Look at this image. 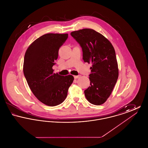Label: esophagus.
Wrapping results in <instances>:
<instances>
[{"label":"esophagus","mask_w":148,"mask_h":148,"mask_svg":"<svg viewBox=\"0 0 148 148\" xmlns=\"http://www.w3.org/2000/svg\"><path fill=\"white\" fill-rule=\"evenodd\" d=\"M74 77V79H77V78L80 77V75H75Z\"/></svg>","instance_id":"1"}]
</instances>
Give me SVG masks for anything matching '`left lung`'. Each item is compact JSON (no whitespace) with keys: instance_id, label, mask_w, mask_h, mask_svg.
<instances>
[{"instance_id":"obj_1","label":"left lung","mask_w":148,"mask_h":148,"mask_svg":"<svg viewBox=\"0 0 148 148\" xmlns=\"http://www.w3.org/2000/svg\"><path fill=\"white\" fill-rule=\"evenodd\" d=\"M83 51L85 63L92 64L90 86L85 96L92 104L99 106L109 97L118 78V66L114 48L106 38L91 29L71 33Z\"/></svg>"}]
</instances>
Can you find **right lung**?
<instances>
[{"instance_id": "right-lung-1", "label": "right lung", "mask_w": 148, "mask_h": 148, "mask_svg": "<svg viewBox=\"0 0 148 148\" xmlns=\"http://www.w3.org/2000/svg\"><path fill=\"white\" fill-rule=\"evenodd\" d=\"M68 34L48 33L36 39L27 50L24 60V75L32 92L39 101L54 106L66 98L74 77L54 73L60 47Z\"/></svg>"}]
</instances>
